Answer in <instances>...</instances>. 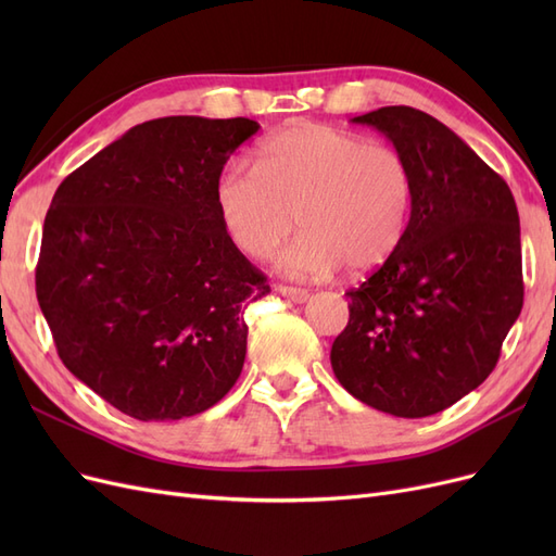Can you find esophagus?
I'll return each instance as SVG.
<instances>
[{"instance_id": "esophagus-1", "label": "esophagus", "mask_w": 556, "mask_h": 556, "mask_svg": "<svg viewBox=\"0 0 556 556\" xmlns=\"http://www.w3.org/2000/svg\"><path fill=\"white\" fill-rule=\"evenodd\" d=\"M276 290H278L282 296H288L290 301H294V304H304V301L311 299V292H308V290L292 288V285H278Z\"/></svg>"}]
</instances>
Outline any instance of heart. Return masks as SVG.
Listing matches in <instances>:
<instances>
[{
  "label": "heart",
  "instance_id": "obj_1",
  "mask_svg": "<svg viewBox=\"0 0 556 556\" xmlns=\"http://www.w3.org/2000/svg\"><path fill=\"white\" fill-rule=\"evenodd\" d=\"M215 208L231 243L271 257L299 220L301 237L280 257L299 278H327L345 264L364 274L390 260L406 237L413 174L399 150L327 125L301 123L268 137L255 172L227 166Z\"/></svg>",
  "mask_w": 556,
  "mask_h": 556
}]
</instances>
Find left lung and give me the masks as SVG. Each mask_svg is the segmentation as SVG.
Here are the masks:
<instances>
[{
  "instance_id": "8db88e82",
  "label": "left lung",
  "mask_w": 556,
  "mask_h": 556,
  "mask_svg": "<svg viewBox=\"0 0 556 556\" xmlns=\"http://www.w3.org/2000/svg\"><path fill=\"white\" fill-rule=\"evenodd\" d=\"M406 157V237L350 290L333 376L366 406L396 417L441 413L494 371L525 304L515 197L450 127L410 106L352 117Z\"/></svg>"
}]
</instances>
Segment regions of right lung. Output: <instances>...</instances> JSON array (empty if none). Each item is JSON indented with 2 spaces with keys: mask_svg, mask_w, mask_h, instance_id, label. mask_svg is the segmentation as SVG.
I'll return each instance as SVG.
<instances>
[{
  "mask_svg": "<svg viewBox=\"0 0 556 556\" xmlns=\"http://www.w3.org/2000/svg\"><path fill=\"white\" fill-rule=\"evenodd\" d=\"M257 129L148 121L66 176L46 213L37 299L58 355L141 422L204 413L241 376L243 311L271 288L223 229L215 180Z\"/></svg>",
  "mask_w": 556,
  "mask_h": 556,
  "instance_id": "add662e5",
  "label": "right lung"
}]
</instances>
